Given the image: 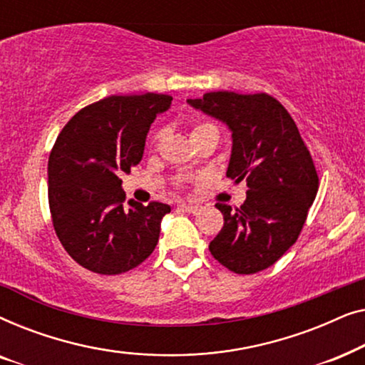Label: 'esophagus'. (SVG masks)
I'll return each instance as SVG.
<instances>
[{
    "label": "esophagus",
    "mask_w": 365,
    "mask_h": 365,
    "mask_svg": "<svg viewBox=\"0 0 365 365\" xmlns=\"http://www.w3.org/2000/svg\"><path fill=\"white\" fill-rule=\"evenodd\" d=\"M179 207H181L182 211L189 212V214H196V212L201 211V206H199V204H189V202H182V204H179Z\"/></svg>",
    "instance_id": "obj_1"
}]
</instances>
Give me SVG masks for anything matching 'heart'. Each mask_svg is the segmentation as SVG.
I'll use <instances>...</instances> for the list:
<instances>
[{
    "label": "heart",
    "instance_id": "heart-1",
    "mask_svg": "<svg viewBox=\"0 0 365 365\" xmlns=\"http://www.w3.org/2000/svg\"><path fill=\"white\" fill-rule=\"evenodd\" d=\"M206 131H217V128L214 126L212 123H197L196 126L192 128V133H191V136L192 138H196V136H199V134H202V133H206ZM161 139H163V133H158L156 136H154V144H158L161 143Z\"/></svg>",
    "mask_w": 365,
    "mask_h": 365
}]
</instances>
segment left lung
<instances>
[{
  "mask_svg": "<svg viewBox=\"0 0 365 365\" xmlns=\"http://www.w3.org/2000/svg\"><path fill=\"white\" fill-rule=\"evenodd\" d=\"M187 103L226 124L232 138L226 176L246 179L249 187L241 207L216 204L224 226L209 251L236 274L264 271L297 241L316 199L311 154L291 114L266 93L216 91Z\"/></svg>",
  "mask_w": 365,
  "mask_h": 365,
  "instance_id": "left-lung-1",
  "label": "left lung"
}]
</instances>
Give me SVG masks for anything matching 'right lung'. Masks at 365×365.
I'll return each mask as SVG.
<instances>
[{
    "instance_id": "obj_1",
    "label": "right lung",
    "mask_w": 365,
    "mask_h": 365,
    "mask_svg": "<svg viewBox=\"0 0 365 365\" xmlns=\"http://www.w3.org/2000/svg\"><path fill=\"white\" fill-rule=\"evenodd\" d=\"M168 94L109 96L83 108L59 134L48 161L53 226L79 266L116 276L156 247L171 206L128 201L121 173L143 159L149 128L171 108Z\"/></svg>"
}]
</instances>
